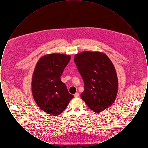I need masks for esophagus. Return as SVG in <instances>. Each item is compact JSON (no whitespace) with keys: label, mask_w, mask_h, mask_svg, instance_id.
Masks as SVG:
<instances>
[{"label":"esophagus","mask_w":148,"mask_h":148,"mask_svg":"<svg viewBox=\"0 0 148 148\" xmlns=\"http://www.w3.org/2000/svg\"><path fill=\"white\" fill-rule=\"evenodd\" d=\"M79 96V94L78 93V92H76V93H75L74 94V97H75V98H77Z\"/></svg>","instance_id":"34e87169"}]
</instances>
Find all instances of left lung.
<instances>
[{
  "label": "left lung",
  "instance_id": "1",
  "mask_svg": "<svg viewBox=\"0 0 148 148\" xmlns=\"http://www.w3.org/2000/svg\"><path fill=\"white\" fill-rule=\"evenodd\" d=\"M74 62L84 83L80 96L88 107L99 113L113 104L118 89L115 69L104 53L85 51L75 56Z\"/></svg>",
  "mask_w": 148,
  "mask_h": 148
}]
</instances>
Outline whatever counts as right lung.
Here are the masks:
<instances>
[{
  "label": "right lung",
  "instance_id": "right-lung-1",
  "mask_svg": "<svg viewBox=\"0 0 148 148\" xmlns=\"http://www.w3.org/2000/svg\"><path fill=\"white\" fill-rule=\"evenodd\" d=\"M71 59V56L63 54H48L42 57L35 66L32 94L36 104L48 114L60 115L74 97L60 80Z\"/></svg>",
  "mask_w": 148,
  "mask_h": 148
}]
</instances>
